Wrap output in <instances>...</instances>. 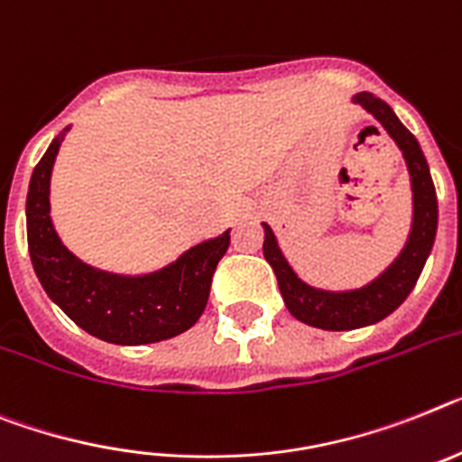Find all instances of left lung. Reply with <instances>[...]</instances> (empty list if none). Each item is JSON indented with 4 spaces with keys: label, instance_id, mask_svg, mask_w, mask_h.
I'll return each mask as SVG.
<instances>
[{
    "label": "left lung",
    "instance_id": "obj_1",
    "mask_svg": "<svg viewBox=\"0 0 462 462\" xmlns=\"http://www.w3.org/2000/svg\"><path fill=\"white\" fill-rule=\"evenodd\" d=\"M352 103H359L364 110L371 112L404 154L411 176V192H413V220H411V232L404 249L394 258L393 265L366 286L352 291H324L305 284L279 249L273 227L263 223L265 227L263 255L277 274V284L286 308L298 321L324 328V331H350V328L369 327L394 312L416 286L437 235L435 183H432L428 159L422 154L416 135L399 122L393 107L387 106L385 100L375 98L374 93H356Z\"/></svg>",
    "mask_w": 462,
    "mask_h": 462
}]
</instances>
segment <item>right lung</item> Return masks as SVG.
<instances>
[{
	"mask_svg": "<svg viewBox=\"0 0 462 462\" xmlns=\"http://www.w3.org/2000/svg\"><path fill=\"white\" fill-rule=\"evenodd\" d=\"M65 131L34 166L25 204L27 249L46 296L77 327L106 343H159L195 327L207 308L216 265L230 246V230L197 244L157 273L138 277L81 263L65 249L49 213L53 162Z\"/></svg>",
	"mask_w": 462,
	"mask_h": 462,
	"instance_id": "obj_1",
	"label": "right lung"
}]
</instances>
